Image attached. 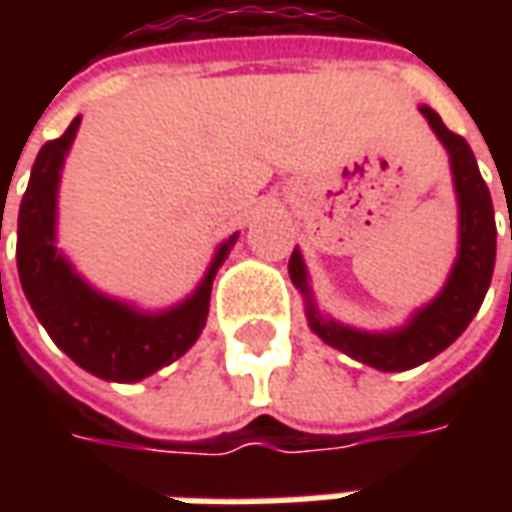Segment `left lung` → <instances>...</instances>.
Wrapping results in <instances>:
<instances>
[{
	"label": "left lung",
	"mask_w": 512,
	"mask_h": 512,
	"mask_svg": "<svg viewBox=\"0 0 512 512\" xmlns=\"http://www.w3.org/2000/svg\"><path fill=\"white\" fill-rule=\"evenodd\" d=\"M419 112L428 117L430 128L436 131L444 147L450 150L455 191H458V205H461V249H458V260L452 266L450 279H447V285H444L439 296L430 301L425 310H419L411 318V323L403 326L400 332H356V329H348V326H340V323L323 318L321 312L315 310L299 249L290 255L288 263L293 285L307 299V318H310L312 332L318 334L326 345L354 356L356 362H365V365L376 367V370H384V373L411 370V367L428 362L436 354H441L447 345L455 343L463 334V329L472 323L477 310H480L485 293H488V285H491V277H494V205H491V194H488L483 175L477 169L472 147L466 145L463 136L452 134L430 106H419Z\"/></svg>",
	"instance_id": "obj_1"
}]
</instances>
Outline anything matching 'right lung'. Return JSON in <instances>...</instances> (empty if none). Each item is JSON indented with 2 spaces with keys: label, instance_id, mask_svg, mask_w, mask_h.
<instances>
[{
  "label": "right lung",
  "instance_id": "1",
  "mask_svg": "<svg viewBox=\"0 0 512 512\" xmlns=\"http://www.w3.org/2000/svg\"><path fill=\"white\" fill-rule=\"evenodd\" d=\"M76 128L79 117L65 134L40 147L32 164L29 186L18 208V277L43 329L76 365L106 381L131 384L175 362L197 343L211 307L216 268L222 266L238 235L227 238L216 252L197 293L161 315H139L126 304L87 288L54 246L57 183Z\"/></svg>",
  "mask_w": 512,
  "mask_h": 512
}]
</instances>
